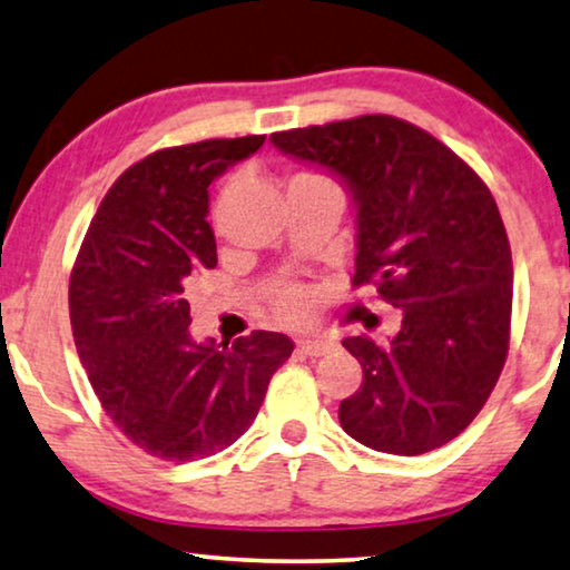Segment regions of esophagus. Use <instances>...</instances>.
Instances as JSON below:
<instances>
[{
  "instance_id": "34e87169",
  "label": "esophagus",
  "mask_w": 570,
  "mask_h": 570,
  "mask_svg": "<svg viewBox=\"0 0 570 570\" xmlns=\"http://www.w3.org/2000/svg\"><path fill=\"white\" fill-rule=\"evenodd\" d=\"M296 347H299L304 355H314V358H317V355H325L330 347H333V343L325 337H309V340H299V345Z\"/></svg>"
}]
</instances>
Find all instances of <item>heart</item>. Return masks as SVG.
<instances>
[{
  "instance_id": "b5f03b06",
  "label": "heart",
  "mask_w": 570,
  "mask_h": 570,
  "mask_svg": "<svg viewBox=\"0 0 570 570\" xmlns=\"http://www.w3.org/2000/svg\"><path fill=\"white\" fill-rule=\"evenodd\" d=\"M309 176V174H302ZM320 178V176H317ZM274 307L282 314L284 320H304L312 312V294L307 286L296 284V282H286L274 292Z\"/></svg>"
}]
</instances>
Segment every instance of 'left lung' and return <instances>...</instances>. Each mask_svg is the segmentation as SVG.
<instances>
[{"label": "left lung", "instance_id": "left-lung-1", "mask_svg": "<svg viewBox=\"0 0 570 570\" xmlns=\"http://www.w3.org/2000/svg\"><path fill=\"white\" fill-rule=\"evenodd\" d=\"M286 156L347 184L358 219L353 286L402 309L386 345L345 337L363 384L340 424L366 448L420 455L461 435L509 351L512 250L481 176L422 127L392 115L274 132Z\"/></svg>", "mask_w": 570, "mask_h": 570}]
</instances>
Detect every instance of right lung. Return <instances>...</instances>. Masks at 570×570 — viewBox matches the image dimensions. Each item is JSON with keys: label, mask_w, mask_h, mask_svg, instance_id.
I'll return each mask as SVG.
<instances>
[{"label": "right lung", "mask_w": 570, "mask_h": 570, "mask_svg": "<svg viewBox=\"0 0 570 570\" xmlns=\"http://www.w3.org/2000/svg\"><path fill=\"white\" fill-rule=\"evenodd\" d=\"M266 135L202 140L146 156L101 199L76 256L68 309L101 410L160 461H199L233 445L292 355L282 333L194 343L189 288L217 266L209 184Z\"/></svg>", "instance_id": "obj_1"}]
</instances>
